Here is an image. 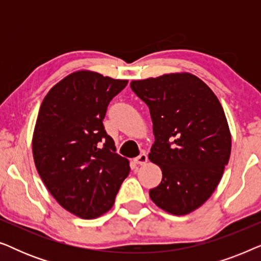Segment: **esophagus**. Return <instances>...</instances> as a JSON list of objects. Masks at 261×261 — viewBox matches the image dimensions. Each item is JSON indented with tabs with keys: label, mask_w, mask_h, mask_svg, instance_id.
Returning a JSON list of instances; mask_svg holds the SVG:
<instances>
[{
	"label": "esophagus",
	"mask_w": 261,
	"mask_h": 261,
	"mask_svg": "<svg viewBox=\"0 0 261 261\" xmlns=\"http://www.w3.org/2000/svg\"><path fill=\"white\" fill-rule=\"evenodd\" d=\"M134 162L137 163L138 165H144V164H146V162H147V154H146V153H141L140 155L134 159Z\"/></svg>",
	"instance_id": "34e87169"
}]
</instances>
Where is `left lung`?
<instances>
[{
  "label": "left lung",
  "instance_id": "left-lung-1",
  "mask_svg": "<svg viewBox=\"0 0 261 261\" xmlns=\"http://www.w3.org/2000/svg\"><path fill=\"white\" fill-rule=\"evenodd\" d=\"M130 88L149 108L155 141L148 158L163 172L149 197L167 213L187 215L212 196L229 162L231 137L222 106L188 72L133 81Z\"/></svg>",
  "mask_w": 261,
  "mask_h": 261
}]
</instances>
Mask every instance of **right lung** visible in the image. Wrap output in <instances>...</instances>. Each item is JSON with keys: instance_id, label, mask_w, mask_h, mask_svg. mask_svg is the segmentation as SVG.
<instances>
[{"instance_id": "obj_1", "label": "right lung", "mask_w": 261, "mask_h": 261, "mask_svg": "<svg viewBox=\"0 0 261 261\" xmlns=\"http://www.w3.org/2000/svg\"><path fill=\"white\" fill-rule=\"evenodd\" d=\"M127 83L77 71L48 91L39 110L35 167L56 201L82 219L108 212L130 171L103 126L109 102Z\"/></svg>"}]
</instances>
